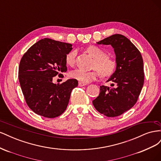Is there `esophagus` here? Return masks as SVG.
<instances>
[{
  "label": "esophagus",
  "instance_id": "34e87169",
  "mask_svg": "<svg viewBox=\"0 0 161 161\" xmlns=\"http://www.w3.org/2000/svg\"><path fill=\"white\" fill-rule=\"evenodd\" d=\"M85 85H86V84L82 83V82H79V86H85Z\"/></svg>",
  "mask_w": 161,
  "mask_h": 161
}]
</instances>
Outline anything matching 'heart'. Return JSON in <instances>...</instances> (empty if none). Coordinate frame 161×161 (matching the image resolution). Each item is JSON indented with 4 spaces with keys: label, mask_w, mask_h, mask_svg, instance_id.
<instances>
[{
    "label": "heart",
    "mask_w": 161,
    "mask_h": 161,
    "mask_svg": "<svg viewBox=\"0 0 161 161\" xmlns=\"http://www.w3.org/2000/svg\"><path fill=\"white\" fill-rule=\"evenodd\" d=\"M87 51L95 59L93 68L98 70H95L87 72L81 69H76L72 71L70 74L72 79L86 84L96 80L99 76V73L103 76H108L113 74L116 68L115 60L107 56V53L99 47L95 46H89L87 48ZM76 53L77 52L76 50H72L66 55L65 60L68 65L73 66L75 64Z\"/></svg>",
    "instance_id": "heart-1"
}]
</instances>
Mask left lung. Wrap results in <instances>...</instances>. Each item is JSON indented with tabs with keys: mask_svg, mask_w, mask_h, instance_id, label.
Instances as JSON below:
<instances>
[{
	"mask_svg": "<svg viewBox=\"0 0 161 161\" xmlns=\"http://www.w3.org/2000/svg\"><path fill=\"white\" fill-rule=\"evenodd\" d=\"M111 45L115 54L116 69L107 82L111 86H100L99 96L92 101L95 108L107 117H117L136 104L144 80L143 60L140 51L121 34H114L97 42Z\"/></svg>",
	"mask_w": 161,
	"mask_h": 161,
	"instance_id": "obj_1",
	"label": "left lung"
}]
</instances>
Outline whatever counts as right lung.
<instances>
[{"label": "right lung", "instance_id": "right-lung-1", "mask_svg": "<svg viewBox=\"0 0 161 161\" xmlns=\"http://www.w3.org/2000/svg\"><path fill=\"white\" fill-rule=\"evenodd\" d=\"M70 43L44 38L33 44L23 56L19 80L27 105L37 115L47 118L60 115L66 110L78 80L69 79L53 83V77L67 70L66 55Z\"/></svg>", "mask_w": 161, "mask_h": 161}]
</instances>
